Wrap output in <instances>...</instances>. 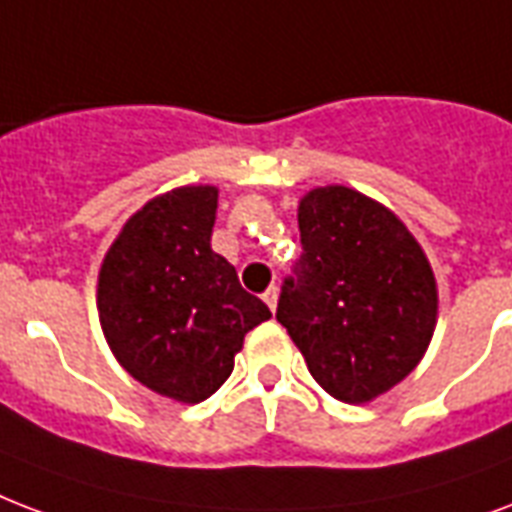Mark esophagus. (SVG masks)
Instances as JSON below:
<instances>
[{
	"instance_id": "1",
	"label": "esophagus",
	"mask_w": 512,
	"mask_h": 512,
	"mask_svg": "<svg viewBox=\"0 0 512 512\" xmlns=\"http://www.w3.org/2000/svg\"><path fill=\"white\" fill-rule=\"evenodd\" d=\"M263 300L268 303V308H271V311H276V303H279V290H276V287H268V290L263 292Z\"/></svg>"
}]
</instances>
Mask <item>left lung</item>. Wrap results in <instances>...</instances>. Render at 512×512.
Segmentation results:
<instances>
[{
    "label": "left lung",
    "mask_w": 512,
    "mask_h": 512,
    "mask_svg": "<svg viewBox=\"0 0 512 512\" xmlns=\"http://www.w3.org/2000/svg\"><path fill=\"white\" fill-rule=\"evenodd\" d=\"M303 255L276 319L327 395L362 405L386 395L427 354L438 282L424 249L389 206L346 185L298 204Z\"/></svg>",
    "instance_id": "left-lung-1"
}]
</instances>
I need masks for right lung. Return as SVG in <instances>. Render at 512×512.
I'll return each instance as SVG.
<instances>
[{
    "label": "right lung",
    "mask_w": 512,
    "mask_h": 512,
    "mask_svg": "<svg viewBox=\"0 0 512 512\" xmlns=\"http://www.w3.org/2000/svg\"><path fill=\"white\" fill-rule=\"evenodd\" d=\"M217 187L150 198L101 260L99 322L115 360L174 403H204L233 373L244 335L271 311L212 249Z\"/></svg>",
    "instance_id": "right-lung-1"
}]
</instances>
